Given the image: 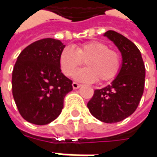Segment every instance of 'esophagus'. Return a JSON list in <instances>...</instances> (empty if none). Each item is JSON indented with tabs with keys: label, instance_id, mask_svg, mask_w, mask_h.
<instances>
[{
	"label": "esophagus",
	"instance_id": "esophagus-1",
	"mask_svg": "<svg viewBox=\"0 0 157 157\" xmlns=\"http://www.w3.org/2000/svg\"><path fill=\"white\" fill-rule=\"evenodd\" d=\"M72 86H73L74 89H79V88H80L82 85H81V84L77 83V82H74L73 83H72Z\"/></svg>",
	"mask_w": 157,
	"mask_h": 157
}]
</instances>
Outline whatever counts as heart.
<instances>
[{
  "mask_svg": "<svg viewBox=\"0 0 157 157\" xmlns=\"http://www.w3.org/2000/svg\"><path fill=\"white\" fill-rule=\"evenodd\" d=\"M85 62L86 68L76 71L75 80L85 82H106L116 76L121 68V56L118 52L109 49V46L99 41L83 43L75 48L66 47L59 56L62 73L71 76Z\"/></svg>",
  "mask_w": 157,
  "mask_h": 157,
  "instance_id": "obj_1",
  "label": "heart"
}]
</instances>
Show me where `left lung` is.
<instances>
[{"mask_svg": "<svg viewBox=\"0 0 157 157\" xmlns=\"http://www.w3.org/2000/svg\"><path fill=\"white\" fill-rule=\"evenodd\" d=\"M122 54V66L110 85L95 90L88 102L91 115L106 123L121 122L132 115L143 96L145 66L132 41L113 30L104 33Z\"/></svg>", "mask_w": 157, "mask_h": 157, "instance_id": "1", "label": "left lung"}]
</instances>
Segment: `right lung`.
Wrapping results in <instances>:
<instances>
[{"label": "right lung", "mask_w": 157, "mask_h": 157, "mask_svg": "<svg viewBox=\"0 0 157 157\" xmlns=\"http://www.w3.org/2000/svg\"><path fill=\"white\" fill-rule=\"evenodd\" d=\"M65 48L52 38L36 41L21 52L12 73V92L21 116L29 122L45 125L63 109L72 81L61 70L59 56Z\"/></svg>", "instance_id": "1"}]
</instances>
